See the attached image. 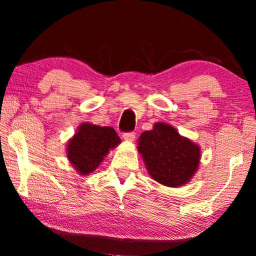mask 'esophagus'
<instances>
[{
  "mask_svg": "<svg viewBox=\"0 0 256 256\" xmlns=\"http://www.w3.org/2000/svg\"><path fill=\"white\" fill-rule=\"evenodd\" d=\"M134 136H136V134H134V131H131V132H125V134H122V137H124V140H128V142H131V140H134Z\"/></svg>",
  "mask_w": 256,
  "mask_h": 256,
  "instance_id": "34e87169",
  "label": "esophagus"
}]
</instances>
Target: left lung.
Returning <instances> with one entry per match:
<instances>
[{
	"label": "left lung",
	"mask_w": 256,
	"mask_h": 256,
	"mask_svg": "<svg viewBox=\"0 0 256 256\" xmlns=\"http://www.w3.org/2000/svg\"><path fill=\"white\" fill-rule=\"evenodd\" d=\"M138 152L149 174L167 186H180L189 182L200 162L198 146L164 122L155 124L152 131L140 134Z\"/></svg>",
	"instance_id": "obj_1"
}]
</instances>
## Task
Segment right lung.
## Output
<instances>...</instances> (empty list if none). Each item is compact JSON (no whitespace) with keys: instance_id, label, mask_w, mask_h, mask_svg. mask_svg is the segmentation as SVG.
Wrapping results in <instances>:
<instances>
[{"instance_id":"1","label":"right lung","mask_w":256,"mask_h":256,"mask_svg":"<svg viewBox=\"0 0 256 256\" xmlns=\"http://www.w3.org/2000/svg\"><path fill=\"white\" fill-rule=\"evenodd\" d=\"M120 143V138L110 126L82 124L70 140L67 158L80 174H89L98 168L110 148Z\"/></svg>"}]
</instances>
